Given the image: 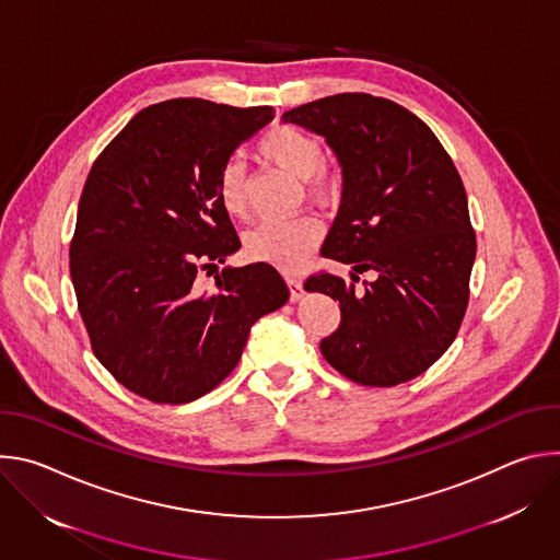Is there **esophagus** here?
<instances>
[{
    "instance_id": "esophagus-1",
    "label": "esophagus",
    "mask_w": 560,
    "mask_h": 560,
    "mask_svg": "<svg viewBox=\"0 0 560 560\" xmlns=\"http://www.w3.org/2000/svg\"><path fill=\"white\" fill-rule=\"evenodd\" d=\"M288 281V288H290V299L292 301H299L303 296V283L299 277H285Z\"/></svg>"
}]
</instances>
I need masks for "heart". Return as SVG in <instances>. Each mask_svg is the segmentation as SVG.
I'll return each instance as SVG.
<instances>
[{
  "label": "heart",
  "instance_id": "b5f03b06",
  "mask_svg": "<svg viewBox=\"0 0 560 560\" xmlns=\"http://www.w3.org/2000/svg\"><path fill=\"white\" fill-rule=\"evenodd\" d=\"M257 150L275 166L301 177L310 197L330 201L339 192V175L324 164V145L312 132L279 124L259 137ZM217 192L223 210L230 217L248 214L246 168L236 156L223 162L217 177ZM322 238L324 225L314 214L266 221L246 236V255L255 261L294 272L305 266V261L322 244Z\"/></svg>",
  "mask_w": 560,
  "mask_h": 560
}]
</instances>
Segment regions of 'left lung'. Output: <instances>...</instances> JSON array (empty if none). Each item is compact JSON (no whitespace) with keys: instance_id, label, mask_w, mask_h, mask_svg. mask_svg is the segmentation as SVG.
Masks as SVG:
<instances>
[{"instance_id":"obj_1","label":"left lung","mask_w":560,"mask_h":560,"mask_svg":"<svg viewBox=\"0 0 560 560\" xmlns=\"http://www.w3.org/2000/svg\"><path fill=\"white\" fill-rule=\"evenodd\" d=\"M324 135L343 166V201L322 255L377 272L357 291L328 270L305 290L341 303L322 354L359 385L392 387L423 374L452 346L469 301L476 234L460 175L436 135L408 108L341 93L283 115Z\"/></svg>"}]
</instances>
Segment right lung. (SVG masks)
<instances>
[{"instance_id":"1","label":"right lung","mask_w":560,"mask_h":560,"mask_svg":"<svg viewBox=\"0 0 560 560\" xmlns=\"http://www.w3.org/2000/svg\"><path fill=\"white\" fill-rule=\"evenodd\" d=\"M272 106L171 100L143 108L100 152L77 208L70 279L100 363L152 404L179 406L238 363L250 326L290 290L270 264L225 268L242 242L217 177Z\"/></svg>"}]
</instances>
